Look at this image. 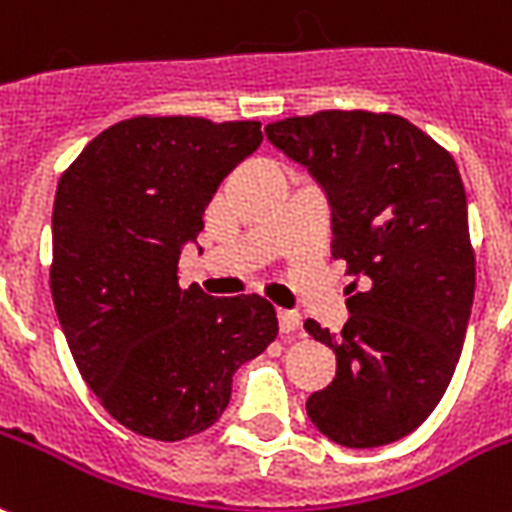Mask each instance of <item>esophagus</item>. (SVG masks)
<instances>
[{"label":"esophagus","mask_w":512,"mask_h":512,"mask_svg":"<svg viewBox=\"0 0 512 512\" xmlns=\"http://www.w3.org/2000/svg\"><path fill=\"white\" fill-rule=\"evenodd\" d=\"M279 325H282L284 335H298L300 325H303V317H300L298 311L282 308V311H279Z\"/></svg>","instance_id":"34e87169"}]
</instances>
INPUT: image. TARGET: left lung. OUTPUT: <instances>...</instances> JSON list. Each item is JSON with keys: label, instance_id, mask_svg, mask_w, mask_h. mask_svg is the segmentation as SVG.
Returning a JSON list of instances; mask_svg holds the SVG:
<instances>
[{"label": "left lung", "instance_id": "obj_1", "mask_svg": "<svg viewBox=\"0 0 512 512\" xmlns=\"http://www.w3.org/2000/svg\"><path fill=\"white\" fill-rule=\"evenodd\" d=\"M265 134L325 185L333 257L362 276L341 333L303 325L338 360L333 384L308 397V419L338 446L395 443L446 395L473 308L459 169L446 147L392 112L322 109L268 123Z\"/></svg>", "mask_w": 512, "mask_h": 512}]
</instances>
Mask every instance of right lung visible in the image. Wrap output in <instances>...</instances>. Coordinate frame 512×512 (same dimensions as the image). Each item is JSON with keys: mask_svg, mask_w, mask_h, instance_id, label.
<instances>
[{"mask_svg": "<svg viewBox=\"0 0 512 512\" xmlns=\"http://www.w3.org/2000/svg\"><path fill=\"white\" fill-rule=\"evenodd\" d=\"M257 120H120L61 174L50 292L77 370L101 408L177 443L228 408L233 373L279 333L263 295L179 287V247L204 228L217 187L260 147Z\"/></svg>", "mask_w": 512, "mask_h": 512, "instance_id": "add662e5", "label": "right lung"}]
</instances>
